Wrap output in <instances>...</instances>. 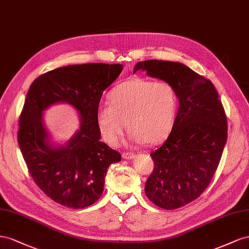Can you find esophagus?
I'll return each instance as SVG.
<instances>
[{
  "instance_id": "obj_1",
  "label": "esophagus",
  "mask_w": 249,
  "mask_h": 249,
  "mask_svg": "<svg viewBox=\"0 0 249 249\" xmlns=\"http://www.w3.org/2000/svg\"><path fill=\"white\" fill-rule=\"evenodd\" d=\"M122 158L124 160H132V159L136 158V154L131 153V152H123L122 153Z\"/></svg>"
}]
</instances>
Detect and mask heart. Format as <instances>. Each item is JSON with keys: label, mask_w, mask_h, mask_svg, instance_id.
I'll use <instances>...</instances> for the list:
<instances>
[{"label": "heart", "mask_w": 249, "mask_h": 249, "mask_svg": "<svg viewBox=\"0 0 249 249\" xmlns=\"http://www.w3.org/2000/svg\"><path fill=\"white\" fill-rule=\"evenodd\" d=\"M109 105L97 108L96 124L106 144L116 147L124 134L125 124L134 143L155 145L171 133L178 97L171 83L133 77L118 84L108 96Z\"/></svg>", "instance_id": "b5f03b06"}]
</instances>
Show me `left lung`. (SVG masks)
<instances>
[{"instance_id":"1","label":"left lung","mask_w":249,"mask_h":249,"mask_svg":"<svg viewBox=\"0 0 249 249\" xmlns=\"http://www.w3.org/2000/svg\"><path fill=\"white\" fill-rule=\"evenodd\" d=\"M173 85L178 112L171 133L151 152L154 169L145 193L158 207L174 210L195 200L214 176L227 140V120L209 79L176 61L145 60L133 69Z\"/></svg>"}]
</instances>
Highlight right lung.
<instances>
[{"mask_svg": "<svg viewBox=\"0 0 249 249\" xmlns=\"http://www.w3.org/2000/svg\"><path fill=\"white\" fill-rule=\"evenodd\" d=\"M123 65L87 63L50 71L30 85L19 117L18 142L33 180L52 200L83 209L101 197L105 176L121 154L100 141L96 111L104 89ZM66 103L77 111L80 129L65 144L55 143L43 122L50 106Z\"/></svg>", "mask_w": 249, "mask_h": 249, "instance_id": "1", "label": "right lung"}]
</instances>
